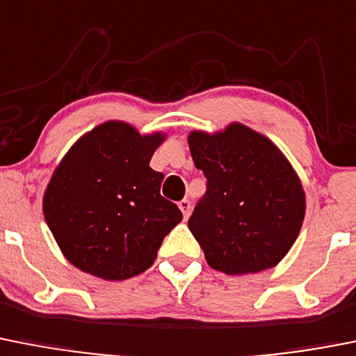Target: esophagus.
<instances>
[{
    "mask_svg": "<svg viewBox=\"0 0 356 356\" xmlns=\"http://www.w3.org/2000/svg\"><path fill=\"white\" fill-rule=\"evenodd\" d=\"M178 207H180V210H181V213H184V217L187 218L188 215H191V201L188 200H181L180 203H178Z\"/></svg>",
    "mask_w": 356,
    "mask_h": 356,
    "instance_id": "esophagus-1",
    "label": "esophagus"
}]
</instances>
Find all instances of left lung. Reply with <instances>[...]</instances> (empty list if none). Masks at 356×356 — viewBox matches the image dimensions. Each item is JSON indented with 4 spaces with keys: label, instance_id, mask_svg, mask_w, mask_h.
I'll use <instances>...</instances> for the list:
<instances>
[{
    "label": "left lung",
    "instance_id": "left-lung-1",
    "mask_svg": "<svg viewBox=\"0 0 356 356\" xmlns=\"http://www.w3.org/2000/svg\"><path fill=\"white\" fill-rule=\"evenodd\" d=\"M207 194L188 218L208 265L227 275L279 265L298 238L305 192L298 175L272 139L243 123L188 134Z\"/></svg>",
    "mask_w": 356,
    "mask_h": 356
}]
</instances>
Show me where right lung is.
I'll list each match as a JSON object with an SVG mask.
<instances>
[{"mask_svg": "<svg viewBox=\"0 0 356 356\" xmlns=\"http://www.w3.org/2000/svg\"><path fill=\"white\" fill-rule=\"evenodd\" d=\"M165 134H141L109 120L81 136L44 192V217L63 256L104 280H125L153 265L184 215L161 195L164 175L149 168Z\"/></svg>", "mask_w": 356, "mask_h": 356, "instance_id": "right-lung-1", "label": "right lung"}]
</instances>
